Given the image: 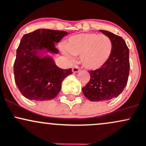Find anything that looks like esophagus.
Segmentation results:
<instances>
[{"label":"esophagus","mask_w":146,"mask_h":146,"mask_svg":"<svg viewBox=\"0 0 146 146\" xmlns=\"http://www.w3.org/2000/svg\"><path fill=\"white\" fill-rule=\"evenodd\" d=\"M80 71V69L78 68V67L77 66H74L72 68V72L74 73H76V72H78Z\"/></svg>","instance_id":"esophagus-1"}]
</instances>
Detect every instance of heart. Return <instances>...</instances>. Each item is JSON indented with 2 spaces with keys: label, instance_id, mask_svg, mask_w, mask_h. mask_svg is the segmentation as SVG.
Instances as JSON below:
<instances>
[{
  "label": "heart",
  "instance_id": "heart-1",
  "mask_svg": "<svg viewBox=\"0 0 146 146\" xmlns=\"http://www.w3.org/2000/svg\"><path fill=\"white\" fill-rule=\"evenodd\" d=\"M62 48L70 58L80 56V61L88 70H98L108 61L113 51L112 40L107 36L96 33H81L71 36Z\"/></svg>",
  "mask_w": 146,
  "mask_h": 146
}]
</instances>
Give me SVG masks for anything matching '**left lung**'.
Returning <instances> with one entry per match:
<instances>
[{"label": "left lung", "mask_w": 146, "mask_h": 146, "mask_svg": "<svg viewBox=\"0 0 146 146\" xmlns=\"http://www.w3.org/2000/svg\"><path fill=\"white\" fill-rule=\"evenodd\" d=\"M100 32L112 40L113 51L106 64L89 71L90 80L82 90L91 101H108L117 97L127 85L130 71L129 49L125 40L108 31Z\"/></svg>", "instance_id": "obj_1"}]
</instances>
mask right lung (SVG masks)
<instances>
[{"instance_id": "obj_1", "label": "right lung", "mask_w": 146, "mask_h": 146, "mask_svg": "<svg viewBox=\"0 0 146 146\" xmlns=\"http://www.w3.org/2000/svg\"><path fill=\"white\" fill-rule=\"evenodd\" d=\"M68 32L38 29L25 34L16 51L14 64V79L25 98L33 101H47L55 98L61 89L65 77L72 69L58 68L47 53L57 54L55 43Z\"/></svg>"}]
</instances>
